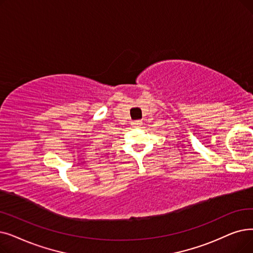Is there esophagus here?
I'll list each match as a JSON object with an SVG mask.
<instances>
[{
  "label": "esophagus",
  "instance_id": "34e87169",
  "mask_svg": "<svg viewBox=\"0 0 253 253\" xmlns=\"http://www.w3.org/2000/svg\"><path fill=\"white\" fill-rule=\"evenodd\" d=\"M131 124H132V126H133V127H139V126L141 125V121H139V120H137V121H133V122L131 123Z\"/></svg>",
  "mask_w": 253,
  "mask_h": 253
}]
</instances>
